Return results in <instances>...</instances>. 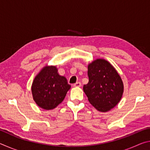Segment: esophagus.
<instances>
[{
  "mask_svg": "<svg viewBox=\"0 0 150 150\" xmlns=\"http://www.w3.org/2000/svg\"><path fill=\"white\" fill-rule=\"evenodd\" d=\"M81 86V83L80 82H77L75 84H73V87H80Z\"/></svg>",
  "mask_w": 150,
  "mask_h": 150,
  "instance_id": "obj_1",
  "label": "esophagus"
}]
</instances>
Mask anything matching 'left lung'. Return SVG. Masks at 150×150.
I'll list each match as a JSON object with an SVG mask.
<instances>
[{"mask_svg":"<svg viewBox=\"0 0 150 150\" xmlns=\"http://www.w3.org/2000/svg\"><path fill=\"white\" fill-rule=\"evenodd\" d=\"M88 83L83 91L89 103L98 111L106 112L120 102L124 92L120 76L110 63L97 59L88 65Z\"/></svg>","mask_w":150,"mask_h":150,"instance_id":"obj_1","label":"left lung"}]
</instances>
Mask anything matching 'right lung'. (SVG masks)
Instances as JSON below:
<instances>
[{
	"mask_svg": "<svg viewBox=\"0 0 150 150\" xmlns=\"http://www.w3.org/2000/svg\"><path fill=\"white\" fill-rule=\"evenodd\" d=\"M70 88L67 79L59 75L55 66H45L35 77L32 93L38 106L52 110L62 102Z\"/></svg>",
	"mask_w": 150,
	"mask_h": 150,
	"instance_id": "add662e5",
	"label": "right lung"
}]
</instances>
